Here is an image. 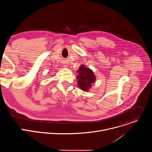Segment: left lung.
I'll use <instances>...</instances> for the list:
<instances>
[{
  "label": "left lung",
  "mask_w": 152,
  "mask_h": 152,
  "mask_svg": "<svg viewBox=\"0 0 152 152\" xmlns=\"http://www.w3.org/2000/svg\"><path fill=\"white\" fill-rule=\"evenodd\" d=\"M77 72L79 73V75L77 76V83L80 88L83 91H88L91 83L94 82L96 79L93 71L84 66H81Z\"/></svg>",
  "instance_id": "8db88e82"
}]
</instances>
